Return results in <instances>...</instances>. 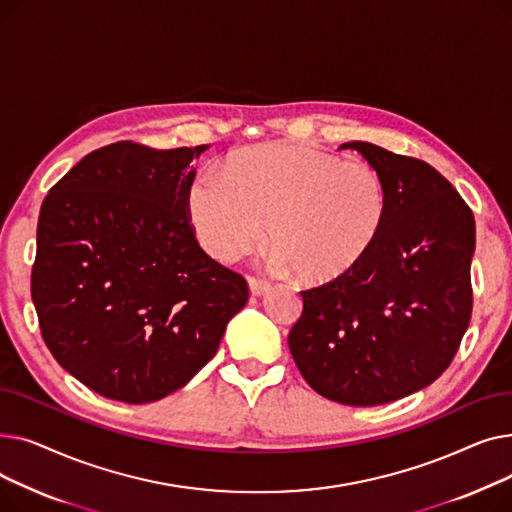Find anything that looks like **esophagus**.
<instances>
[{"instance_id": "obj_1", "label": "esophagus", "mask_w": 512, "mask_h": 512, "mask_svg": "<svg viewBox=\"0 0 512 512\" xmlns=\"http://www.w3.org/2000/svg\"><path fill=\"white\" fill-rule=\"evenodd\" d=\"M249 290L253 297H265V294H270L272 286L263 282V280H257V278H249Z\"/></svg>"}]
</instances>
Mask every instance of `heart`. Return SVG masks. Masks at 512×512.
Instances as JSON below:
<instances>
[{
  "label": "heart",
  "instance_id": "1",
  "mask_svg": "<svg viewBox=\"0 0 512 512\" xmlns=\"http://www.w3.org/2000/svg\"><path fill=\"white\" fill-rule=\"evenodd\" d=\"M388 207L373 166L290 143L238 149L226 159L224 180L203 172L186 193L188 220L213 259L249 253L267 224L272 265L309 286L355 272L380 242Z\"/></svg>",
  "mask_w": 512,
  "mask_h": 512
}]
</instances>
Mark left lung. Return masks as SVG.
I'll use <instances>...</instances> for the list:
<instances>
[{
  "label": "left lung",
  "instance_id": "left-lung-1",
  "mask_svg": "<svg viewBox=\"0 0 512 512\" xmlns=\"http://www.w3.org/2000/svg\"><path fill=\"white\" fill-rule=\"evenodd\" d=\"M388 188L380 242L355 272L303 290L288 346L305 382L340 405L375 407L436 382L469 328L475 218L429 164L365 141Z\"/></svg>",
  "mask_w": 512,
  "mask_h": 512
}]
</instances>
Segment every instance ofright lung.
Returning a JSON list of instances; mask_svg holds the SVG:
<instances>
[{
    "instance_id": "obj_1",
    "label": "right lung",
    "mask_w": 512,
    "mask_h": 512,
    "mask_svg": "<svg viewBox=\"0 0 512 512\" xmlns=\"http://www.w3.org/2000/svg\"><path fill=\"white\" fill-rule=\"evenodd\" d=\"M207 145L101 147L49 191L31 294L51 355L93 392L143 405L186 386L247 305L245 278L188 224L191 161Z\"/></svg>"
}]
</instances>
